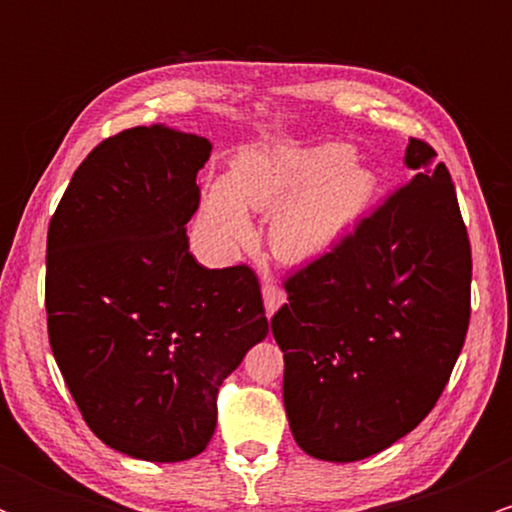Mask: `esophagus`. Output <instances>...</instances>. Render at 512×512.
<instances>
[{
    "instance_id": "1",
    "label": "esophagus",
    "mask_w": 512,
    "mask_h": 512,
    "mask_svg": "<svg viewBox=\"0 0 512 512\" xmlns=\"http://www.w3.org/2000/svg\"><path fill=\"white\" fill-rule=\"evenodd\" d=\"M262 298H264V308H267V315H274L276 310L286 303V293L281 291L274 281H264Z\"/></svg>"
}]
</instances>
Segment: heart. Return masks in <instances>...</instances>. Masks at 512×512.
<instances>
[{"label": "heart", "instance_id": "1", "mask_svg": "<svg viewBox=\"0 0 512 512\" xmlns=\"http://www.w3.org/2000/svg\"><path fill=\"white\" fill-rule=\"evenodd\" d=\"M375 175L356 163L346 144H322L305 151H250L233 166L231 180H219L204 202V223L226 245L252 238L250 209H274L272 250L286 262L322 255L368 209Z\"/></svg>", "mask_w": 512, "mask_h": 512}]
</instances>
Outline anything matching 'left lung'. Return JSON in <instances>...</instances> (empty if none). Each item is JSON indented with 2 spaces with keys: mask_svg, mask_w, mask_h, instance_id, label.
I'll return each mask as SVG.
<instances>
[{
  "mask_svg": "<svg viewBox=\"0 0 512 512\" xmlns=\"http://www.w3.org/2000/svg\"><path fill=\"white\" fill-rule=\"evenodd\" d=\"M409 139L411 180L284 281L272 317L301 450L356 462L436 407L467 337L472 248L445 163Z\"/></svg>",
  "mask_w": 512,
  "mask_h": 512,
  "instance_id": "obj_1",
  "label": "left lung"
}]
</instances>
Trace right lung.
Listing matches in <instances>:
<instances>
[{
  "mask_svg": "<svg viewBox=\"0 0 512 512\" xmlns=\"http://www.w3.org/2000/svg\"><path fill=\"white\" fill-rule=\"evenodd\" d=\"M211 144L132 127L74 170L48 228V337L81 416L105 445L182 462L209 445L216 395L269 332L248 264L207 269L185 223Z\"/></svg>",
  "mask_w": 512,
  "mask_h": 512,
  "instance_id": "1",
  "label": "right lung"
}]
</instances>
